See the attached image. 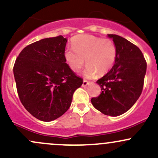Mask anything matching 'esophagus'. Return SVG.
<instances>
[{
  "label": "esophagus",
  "mask_w": 158,
  "mask_h": 158,
  "mask_svg": "<svg viewBox=\"0 0 158 158\" xmlns=\"http://www.w3.org/2000/svg\"><path fill=\"white\" fill-rule=\"evenodd\" d=\"M90 84V82H88V81L85 80V79H84L83 80V83H82V86L83 87H85V86H87L88 85Z\"/></svg>",
  "instance_id": "obj_1"
}]
</instances>
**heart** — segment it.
I'll return each mask as SVG.
<instances>
[{
	"label": "heart",
	"instance_id": "obj_1",
	"mask_svg": "<svg viewBox=\"0 0 158 158\" xmlns=\"http://www.w3.org/2000/svg\"><path fill=\"white\" fill-rule=\"evenodd\" d=\"M72 48L64 52V59L72 70L79 72L85 64L84 76L93 78L97 73L103 76L111 70L117 57V47L110 39H103L89 34L74 37Z\"/></svg>",
	"mask_w": 158,
	"mask_h": 158
}]
</instances>
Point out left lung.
Masks as SVG:
<instances>
[{"label":"left lung","mask_w":158,"mask_h":158,"mask_svg":"<svg viewBox=\"0 0 158 158\" xmlns=\"http://www.w3.org/2000/svg\"><path fill=\"white\" fill-rule=\"evenodd\" d=\"M117 47L112 69L98 79L102 92L91 98L95 109L103 114L118 116L134 105L143 91L147 64L141 50L125 38L108 34Z\"/></svg>","instance_id":"left-lung-1"}]
</instances>
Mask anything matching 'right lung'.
I'll list each match as a JSON object with an SVG mask.
<instances>
[{
	"label": "right lung",
	"instance_id": "add662e5",
	"mask_svg": "<svg viewBox=\"0 0 158 158\" xmlns=\"http://www.w3.org/2000/svg\"><path fill=\"white\" fill-rule=\"evenodd\" d=\"M67 38L42 39L23 48L13 67L22 105L36 118L52 121L70 108L74 91L83 79L64 59Z\"/></svg>",
	"mask_w": 158,
	"mask_h": 158
}]
</instances>
